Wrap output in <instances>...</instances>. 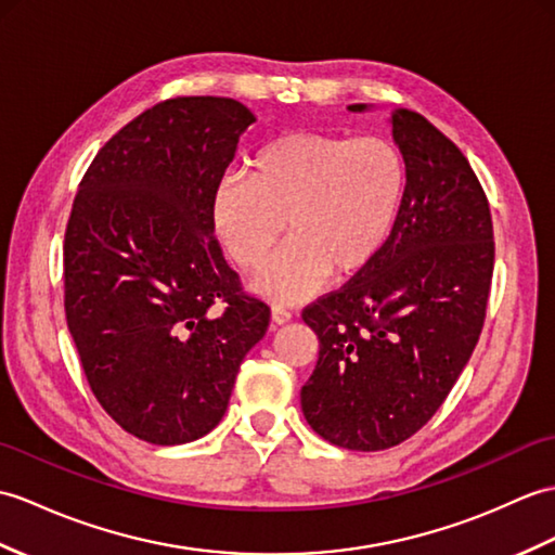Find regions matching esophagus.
Listing matches in <instances>:
<instances>
[{
  "instance_id": "1",
  "label": "esophagus",
  "mask_w": 555,
  "mask_h": 555,
  "mask_svg": "<svg viewBox=\"0 0 555 555\" xmlns=\"http://www.w3.org/2000/svg\"><path fill=\"white\" fill-rule=\"evenodd\" d=\"M291 312L286 307H281V305H276V307H272V324L274 326H283V324H288L291 321Z\"/></svg>"
}]
</instances>
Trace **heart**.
Returning a JSON list of instances; mask_svg holds the SVG:
<instances>
[{
	"label": "heart",
	"instance_id": "1",
	"mask_svg": "<svg viewBox=\"0 0 555 555\" xmlns=\"http://www.w3.org/2000/svg\"><path fill=\"white\" fill-rule=\"evenodd\" d=\"M409 184L406 160L390 139L295 132L269 141L250 177L229 172L215 186L210 222L224 253L260 267L286 222L288 241L253 279L262 298H312L333 274L354 279L395 234Z\"/></svg>",
	"mask_w": 555,
	"mask_h": 555
}]
</instances>
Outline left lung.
Segmentation results:
<instances>
[{"instance_id": "1", "label": "left lung", "mask_w": 555, "mask_h": 555, "mask_svg": "<svg viewBox=\"0 0 555 555\" xmlns=\"http://www.w3.org/2000/svg\"><path fill=\"white\" fill-rule=\"evenodd\" d=\"M390 127L409 184L388 248L302 312L319 338L302 414L354 452L409 440L442 406L478 345L494 272L492 215L466 156L414 111H392Z\"/></svg>"}]
</instances>
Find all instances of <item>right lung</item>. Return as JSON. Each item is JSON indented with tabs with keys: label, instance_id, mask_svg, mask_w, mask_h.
<instances>
[{
	"label": "right lung",
	"instance_id": "obj_1",
	"mask_svg": "<svg viewBox=\"0 0 555 555\" xmlns=\"http://www.w3.org/2000/svg\"><path fill=\"white\" fill-rule=\"evenodd\" d=\"M253 122L234 99L160 101L106 141L77 189L63 243L68 331L99 404L151 444L208 435L269 326L210 222Z\"/></svg>",
	"mask_w": 555,
	"mask_h": 555
}]
</instances>
